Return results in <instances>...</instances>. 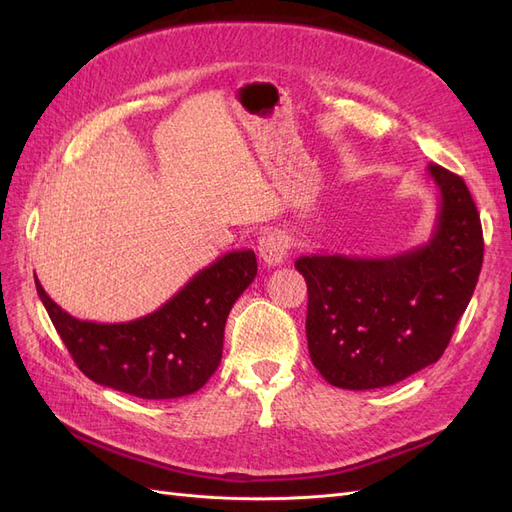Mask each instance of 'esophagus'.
<instances>
[{
	"instance_id": "esophagus-1",
	"label": "esophagus",
	"mask_w": 512,
	"mask_h": 512,
	"mask_svg": "<svg viewBox=\"0 0 512 512\" xmlns=\"http://www.w3.org/2000/svg\"><path fill=\"white\" fill-rule=\"evenodd\" d=\"M288 247H290V241H288V235L284 230H269L258 243L260 260L265 262L267 267L282 265L288 256Z\"/></svg>"
}]
</instances>
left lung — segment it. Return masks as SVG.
<instances>
[{"label":"left lung","instance_id":"1","mask_svg":"<svg viewBox=\"0 0 512 512\" xmlns=\"http://www.w3.org/2000/svg\"><path fill=\"white\" fill-rule=\"evenodd\" d=\"M438 188L427 243L386 258L301 256L307 282V348L322 378L369 391L436 363L472 299L483 267V228L468 185L429 164Z\"/></svg>","mask_w":512,"mask_h":512}]
</instances>
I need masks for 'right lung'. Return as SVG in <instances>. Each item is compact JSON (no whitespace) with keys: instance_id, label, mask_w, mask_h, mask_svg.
I'll list each match as a JSON object with an SVG mask.
<instances>
[{"instance_id":"add662e5","label":"right lung","mask_w":512,"mask_h":512,"mask_svg":"<svg viewBox=\"0 0 512 512\" xmlns=\"http://www.w3.org/2000/svg\"><path fill=\"white\" fill-rule=\"evenodd\" d=\"M256 273L252 250L228 252L156 312L111 324L70 316L34 277L59 337L89 380L141 399H177L203 389L218 369L226 318Z\"/></svg>"}]
</instances>
